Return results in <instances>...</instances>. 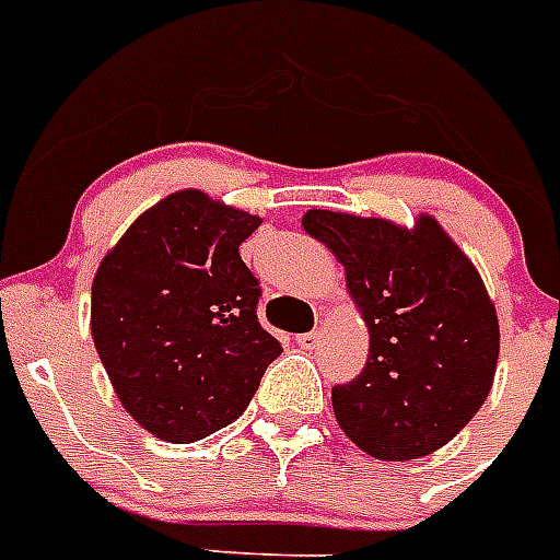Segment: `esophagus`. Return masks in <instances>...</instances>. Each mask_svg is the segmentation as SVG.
<instances>
[{
	"label": "esophagus",
	"instance_id": "obj_1",
	"mask_svg": "<svg viewBox=\"0 0 560 560\" xmlns=\"http://www.w3.org/2000/svg\"><path fill=\"white\" fill-rule=\"evenodd\" d=\"M316 341H318V332L313 330V332H302V336H295V345L302 347V350H313V347H316Z\"/></svg>",
	"mask_w": 560,
	"mask_h": 560
}]
</instances>
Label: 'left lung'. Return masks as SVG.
Segmentation results:
<instances>
[{"instance_id": "8db88e82", "label": "left lung", "mask_w": 560, "mask_h": 560, "mask_svg": "<svg viewBox=\"0 0 560 560\" xmlns=\"http://www.w3.org/2000/svg\"><path fill=\"white\" fill-rule=\"evenodd\" d=\"M304 230L345 265L370 330L368 364L332 387L341 430L382 462L435 453L490 396L498 318L481 276L439 228L310 210Z\"/></svg>"}]
</instances>
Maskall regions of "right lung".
<instances>
[{"label": "right lung", "instance_id": "1", "mask_svg": "<svg viewBox=\"0 0 560 560\" xmlns=\"http://www.w3.org/2000/svg\"><path fill=\"white\" fill-rule=\"evenodd\" d=\"M258 224L199 190L173 192L98 265L93 345L125 410L156 439L187 444L228 427L281 355L238 256Z\"/></svg>", "mask_w": 560, "mask_h": 560}]
</instances>
